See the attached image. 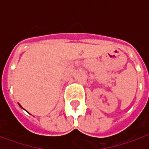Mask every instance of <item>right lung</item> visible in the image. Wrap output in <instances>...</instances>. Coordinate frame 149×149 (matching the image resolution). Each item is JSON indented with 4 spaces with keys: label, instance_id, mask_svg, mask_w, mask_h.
<instances>
[{
    "label": "right lung",
    "instance_id": "right-lung-1",
    "mask_svg": "<svg viewBox=\"0 0 149 149\" xmlns=\"http://www.w3.org/2000/svg\"><path fill=\"white\" fill-rule=\"evenodd\" d=\"M18 105H19V106H20V107H22V109H23V107H22V106H21V105H20V104H18Z\"/></svg>",
    "mask_w": 149,
    "mask_h": 149
}]
</instances>
